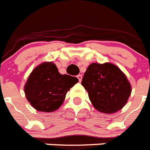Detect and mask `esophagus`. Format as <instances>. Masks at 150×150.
Instances as JSON below:
<instances>
[{"mask_svg":"<svg viewBox=\"0 0 150 150\" xmlns=\"http://www.w3.org/2000/svg\"><path fill=\"white\" fill-rule=\"evenodd\" d=\"M76 77H77V79H79V82H80V81L82 80V75H80V74L77 75V76H76Z\"/></svg>","mask_w":150,"mask_h":150,"instance_id":"esophagus-1","label":"esophagus"}]
</instances>
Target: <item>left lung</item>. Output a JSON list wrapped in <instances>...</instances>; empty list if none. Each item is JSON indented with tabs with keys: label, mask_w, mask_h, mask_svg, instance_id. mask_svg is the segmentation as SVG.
<instances>
[{
	"label": "left lung",
	"mask_w": 150,
	"mask_h": 150,
	"mask_svg": "<svg viewBox=\"0 0 150 150\" xmlns=\"http://www.w3.org/2000/svg\"><path fill=\"white\" fill-rule=\"evenodd\" d=\"M81 84L88 93L92 105L99 112L115 113L126 104L132 87L126 75L112 63H92Z\"/></svg>",
	"instance_id": "1"
}]
</instances>
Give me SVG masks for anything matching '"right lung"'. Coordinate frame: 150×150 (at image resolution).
I'll return each mask as SVG.
<instances>
[{
	"label": "right lung",
	"mask_w": 150,
	"mask_h": 150,
	"mask_svg": "<svg viewBox=\"0 0 150 150\" xmlns=\"http://www.w3.org/2000/svg\"><path fill=\"white\" fill-rule=\"evenodd\" d=\"M78 82L76 77L60 74L54 63L43 62L30 74L24 93L35 109L52 112L61 106L67 92Z\"/></svg>",
	"instance_id": "add662e5"
}]
</instances>
